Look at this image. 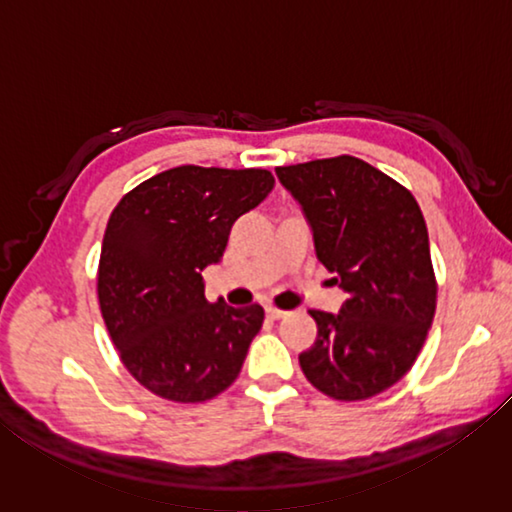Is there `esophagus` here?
<instances>
[{
  "label": "esophagus",
  "instance_id": "1",
  "mask_svg": "<svg viewBox=\"0 0 512 512\" xmlns=\"http://www.w3.org/2000/svg\"><path fill=\"white\" fill-rule=\"evenodd\" d=\"M266 316L271 318V320H280V318L287 316V311H282V309H277V307H266Z\"/></svg>",
  "mask_w": 512,
  "mask_h": 512
}]
</instances>
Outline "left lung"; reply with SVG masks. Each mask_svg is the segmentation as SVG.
I'll use <instances>...</instances> for the list:
<instances>
[{"label":"left lung","instance_id":"left-lung-1","mask_svg":"<svg viewBox=\"0 0 512 512\" xmlns=\"http://www.w3.org/2000/svg\"><path fill=\"white\" fill-rule=\"evenodd\" d=\"M314 235L318 262L348 293L311 309L318 334L300 368L320 393L357 402L411 370L436 311L427 223L409 189L352 155L277 167Z\"/></svg>","mask_w":512,"mask_h":512}]
</instances>
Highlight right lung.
Masks as SVG:
<instances>
[{
    "label": "right lung",
    "instance_id": "obj_1",
    "mask_svg": "<svg viewBox=\"0 0 512 512\" xmlns=\"http://www.w3.org/2000/svg\"><path fill=\"white\" fill-rule=\"evenodd\" d=\"M266 169L176 167L112 210L99 259V305L128 372L171 402H205L239 377L264 309L205 298L241 214L271 194Z\"/></svg>",
    "mask_w": 512,
    "mask_h": 512
}]
</instances>
